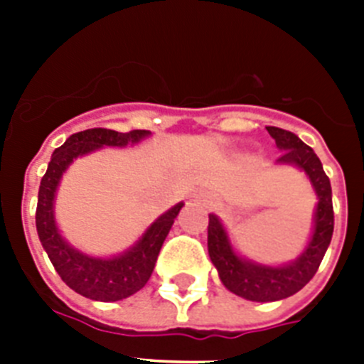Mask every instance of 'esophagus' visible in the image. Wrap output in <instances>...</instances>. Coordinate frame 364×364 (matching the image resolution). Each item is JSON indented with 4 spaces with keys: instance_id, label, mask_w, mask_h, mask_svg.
<instances>
[{
    "instance_id": "1",
    "label": "esophagus",
    "mask_w": 364,
    "mask_h": 364,
    "mask_svg": "<svg viewBox=\"0 0 364 364\" xmlns=\"http://www.w3.org/2000/svg\"><path fill=\"white\" fill-rule=\"evenodd\" d=\"M197 200L204 202L205 205H213V200H211L210 197H205V195H198V197H197Z\"/></svg>"
}]
</instances>
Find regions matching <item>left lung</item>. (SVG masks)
<instances>
[{
  "instance_id": "obj_1",
  "label": "left lung",
  "mask_w": 364,
  "mask_h": 364,
  "mask_svg": "<svg viewBox=\"0 0 364 364\" xmlns=\"http://www.w3.org/2000/svg\"><path fill=\"white\" fill-rule=\"evenodd\" d=\"M282 154L277 164H290L306 173L319 198L314 213V231L304 252L295 260L281 266H266L244 259L235 252L226 230L217 215H210L208 252L222 284L235 295L255 302H272L290 297L311 281L326 253L333 233L332 186L319 156L297 134L281 127H266Z\"/></svg>"
}]
</instances>
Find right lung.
Instances as JSON below:
<instances>
[{
  "instance_id": "add662e5",
  "label": "right lung",
  "mask_w": 364,
  "mask_h": 364,
  "mask_svg": "<svg viewBox=\"0 0 364 364\" xmlns=\"http://www.w3.org/2000/svg\"><path fill=\"white\" fill-rule=\"evenodd\" d=\"M149 134L151 131L146 129L118 133L102 127L70 134L65 144L53 153L47 173L41 178L36 208V230L41 246L70 290L92 301H122L142 290L153 273L160 247L184 204L178 202L160 215L127 252L104 259L78 252L62 237L54 218L58 184L74 159L105 146L125 147L127 144H138Z\"/></svg>"
}]
</instances>
